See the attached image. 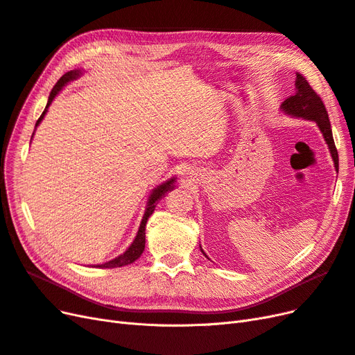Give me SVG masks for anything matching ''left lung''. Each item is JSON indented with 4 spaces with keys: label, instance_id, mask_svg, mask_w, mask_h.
<instances>
[{
    "label": "left lung",
    "instance_id": "left-lung-1",
    "mask_svg": "<svg viewBox=\"0 0 355 355\" xmlns=\"http://www.w3.org/2000/svg\"><path fill=\"white\" fill-rule=\"evenodd\" d=\"M280 110L292 118H302L305 121H314L317 123L318 130L323 134V139L329 147L330 156L334 159V165L338 173L339 157H338V150L334 141V135H331L327 110L323 105L322 98L318 97V94L310 87V84L306 83V79L302 75L296 73L295 94L282 103ZM200 250H202V246H200ZM202 254L207 257V254H205L203 250Z\"/></svg>",
    "mask_w": 355,
    "mask_h": 355
}]
</instances>
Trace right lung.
Listing matches in <instances>:
<instances>
[{"mask_svg":"<svg viewBox=\"0 0 355 355\" xmlns=\"http://www.w3.org/2000/svg\"><path fill=\"white\" fill-rule=\"evenodd\" d=\"M83 72H84V71H81V69H73V71H71V72L64 73V75L59 79V81H57V84L54 85V88L51 89V93H50V97H49V101H47V106H45V109H44V112H42V115H41L40 119L37 121L35 127H38V125L41 123V121L44 119L45 113H47L49 106L53 103L54 97L60 93V91L63 89L64 85H67L71 81H75V79H78L79 76H81ZM32 137H33V135H32ZM175 181H177V177H173V178L166 180L165 182H162V184H159L157 187H155V189L152 190L150 196H148V199H147L146 211H144V215H143V218H141V223H140V227H139V232H137V236H135V239L132 240V243L130 245V248H128L127 250H125L123 254H121L119 257L113 258V259H110V261H107V262H103V264L91 266V267H96V268H115V267H123V266L132 264L134 261H137V259H139V258L141 257L143 250H144V243H146V224H147L148 216H150V215L153 214V211H155V208H156V205H157V200H161V199L165 196V193H168V191L175 189Z\"/></svg>","mask_w":355,"mask_h":355,"instance_id":"right-lung-1","label":"right lung"}]
</instances>
